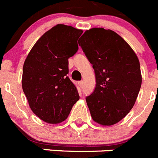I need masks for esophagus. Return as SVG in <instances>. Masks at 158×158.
Returning a JSON list of instances; mask_svg holds the SVG:
<instances>
[{
	"label": "esophagus",
	"mask_w": 158,
	"mask_h": 158,
	"mask_svg": "<svg viewBox=\"0 0 158 158\" xmlns=\"http://www.w3.org/2000/svg\"><path fill=\"white\" fill-rule=\"evenodd\" d=\"M79 85H80V86L81 87H83V85H84V83H83V81H80L79 82Z\"/></svg>",
	"instance_id": "obj_1"
}]
</instances>
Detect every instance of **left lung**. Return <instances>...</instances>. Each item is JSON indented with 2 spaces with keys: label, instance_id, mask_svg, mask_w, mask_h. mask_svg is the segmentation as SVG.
<instances>
[{
  "label": "left lung",
  "instance_id": "obj_1",
  "mask_svg": "<svg viewBox=\"0 0 158 158\" xmlns=\"http://www.w3.org/2000/svg\"><path fill=\"white\" fill-rule=\"evenodd\" d=\"M79 40L96 75V88L86 97L92 118L103 126L114 125L130 112L139 95V58L129 44L109 29H89Z\"/></svg>",
  "mask_w": 158,
  "mask_h": 158
}]
</instances>
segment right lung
Segmentation results:
<instances>
[{"instance_id": "right-lung-1", "label": "right lung", "mask_w": 158, "mask_h": 158, "mask_svg": "<svg viewBox=\"0 0 158 158\" xmlns=\"http://www.w3.org/2000/svg\"><path fill=\"white\" fill-rule=\"evenodd\" d=\"M82 32L57 24L39 39L25 59L23 91L31 111L44 122H63L80 98L67 74L68 59L77 51V40Z\"/></svg>"}]
</instances>
